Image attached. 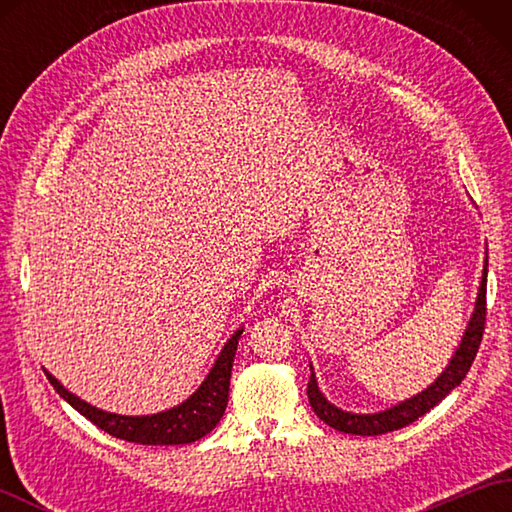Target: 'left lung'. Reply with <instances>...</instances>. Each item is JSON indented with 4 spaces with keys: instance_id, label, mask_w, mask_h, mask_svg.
<instances>
[{
    "instance_id": "obj_1",
    "label": "left lung",
    "mask_w": 512,
    "mask_h": 512,
    "mask_svg": "<svg viewBox=\"0 0 512 512\" xmlns=\"http://www.w3.org/2000/svg\"><path fill=\"white\" fill-rule=\"evenodd\" d=\"M486 277H488V250H486V259H484V270H482V284L480 290H477V301H475V310L471 314V321L466 325L462 343L458 345V350L451 356L449 365L444 367V372L433 380V383L420 391V394L411 396L407 400L398 402V405L389 407L385 411L378 413H352V411H343L321 394V389L317 385V376H314V369L310 365V380H308V400L314 413L325 422L330 424L332 429L343 431V433H352V436H383V433L396 431L407 427L413 420H418L424 416L429 409L438 405L442 398H447L451 391L458 387L462 380L469 374V369L475 361L477 347L482 343V334H484V323H486Z\"/></svg>"
}]
</instances>
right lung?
<instances>
[{"label": "right lung", "instance_id": "add662e5", "mask_svg": "<svg viewBox=\"0 0 512 512\" xmlns=\"http://www.w3.org/2000/svg\"><path fill=\"white\" fill-rule=\"evenodd\" d=\"M242 332L244 328L235 330L231 339L224 343L209 376L204 378V383L187 400L180 402L178 407L151 413V416H121V413H110L99 407H92L90 402L70 394L50 372H46V376L63 400H68L81 416H85L114 438L136 444H160V447L162 444H189L213 431L215 424L224 416V409L228 405L233 358Z\"/></svg>", "mask_w": 512, "mask_h": 512}]
</instances>
